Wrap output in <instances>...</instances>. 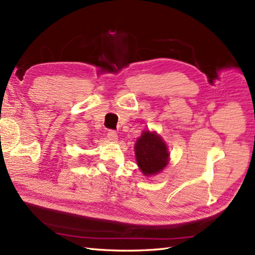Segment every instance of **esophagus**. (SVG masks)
Listing matches in <instances>:
<instances>
[{
	"label": "esophagus",
	"mask_w": 255,
	"mask_h": 255,
	"mask_svg": "<svg viewBox=\"0 0 255 255\" xmlns=\"http://www.w3.org/2000/svg\"><path fill=\"white\" fill-rule=\"evenodd\" d=\"M108 138L111 142H116L117 140H119V135H117L116 131H114V130H110V131L108 132Z\"/></svg>",
	"instance_id": "esophagus-1"
}]
</instances>
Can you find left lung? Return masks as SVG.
<instances>
[{
    "mask_svg": "<svg viewBox=\"0 0 255 255\" xmlns=\"http://www.w3.org/2000/svg\"><path fill=\"white\" fill-rule=\"evenodd\" d=\"M136 164L143 174L159 173L169 162V152L160 135L151 131H143L134 144Z\"/></svg>",
    "mask_w": 255,
    "mask_h": 255,
    "instance_id": "1",
    "label": "left lung"
}]
</instances>
